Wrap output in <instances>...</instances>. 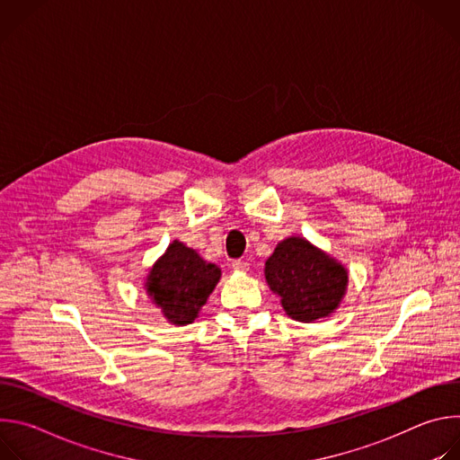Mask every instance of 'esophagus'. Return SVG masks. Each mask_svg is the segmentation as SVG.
Masks as SVG:
<instances>
[{
  "instance_id": "1",
  "label": "esophagus",
  "mask_w": 460,
  "mask_h": 460,
  "mask_svg": "<svg viewBox=\"0 0 460 460\" xmlns=\"http://www.w3.org/2000/svg\"><path fill=\"white\" fill-rule=\"evenodd\" d=\"M233 270H234V271H249V261H245V260H234V261H233Z\"/></svg>"
}]
</instances>
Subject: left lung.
Returning a JSON list of instances; mask_svg holds the SVG:
<instances>
[{"label":"left lung","mask_w":460,"mask_h":460,"mask_svg":"<svg viewBox=\"0 0 460 460\" xmlns=\"http://www.w3.org/2000/svg\"><path fill=\"white\" fill-rule=\"evenodd\" d=\"M266 280L280 295L286 313L313 322L333 313L348 286V273L337 260L291 236L280 242L266 261Z\"/></svg>","instance_id":"8db88e82"}]
</instances>
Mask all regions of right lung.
<instances>
[{
  "mask_svg": "<svg viewBox=\"0 0 460 460\" xmlns=\"http://www.w3.org/2000/svg\"><path fill=\"white\" fill-rule=\"evenodd\" d=\"M220 280V268L174 240L147 277V293L174 325H187Z\"/></svg>",
  "mask_w": 460,
  "mask_h": 460,
  "instance_id": "add662e5",
  "label": "right lung"
}]
</instances>
